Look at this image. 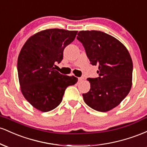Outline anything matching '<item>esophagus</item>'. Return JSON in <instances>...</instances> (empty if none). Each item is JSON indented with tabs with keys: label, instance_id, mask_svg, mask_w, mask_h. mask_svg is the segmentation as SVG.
Returning a JSON list of instances; mask_svg holds the SVG:
<instances>
[{
	"label": "esophagus",
	"instance_id": "34e87169",
	"mask_svg": "<svg viewBox=\"0 0 147 147\" xmlns=\"http://www.w3.org/2000/svg\"><path fill=\"white\" fill-rule=\"evenodd\" d=\"M84 77H79L78 78V82H82V81H84Z\"/></svg>",
	"mask_w": 147,
	"mask_h": 147
}]
</instances>
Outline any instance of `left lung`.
I'll return each mask as SVG.
<instances>
[{
  "label": "left lung",
  "instance_id": "8db88e82",
  "mask_svg": "<svg viewBox=\"0 0 147 147\" xmlns=\"http://www.w3.org/2000/svg\"><path fill=\"white\" fill-rule=\"evenodd\" d=\"M77 35L90 63L99 66V77L87 79L90 89L82 95L84 102L99 112L112 110L127 96L132 86L131 55L119 40L103 32L86 30Z\"/></svg>",
  "mask_w": 147,
  "mask_h": 147
}]
</instances>
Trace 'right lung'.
<instances>
[{"mask_svg": "<svg viewBox=\"0 0 147 147\" xmlns=\"http://www.w3.org/2000/svg\"><path fill=\"white\" fill-rule=\"evenodd\" d=\"M77 31L48 29L27 40L18 57L17 70L23 95L33 107L48 112L60 104L66 88L78 79L55 70L63 59V50L75 40Z\"/></svg>", "mask_w": 147, "mask_h": 147, "instance_id": "right-lung-1", "label": "right lung"}]
</instances>
